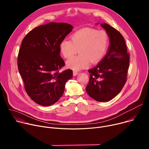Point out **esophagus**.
<instances>
[{
    "label": "esophagus",
    "mask_w": 149,
    "mask_h": 149,
    "mask_svg": "<svg viewBox=\"0 0 149 149\" xmlns=\"http://www.w3.org/2000/svg\"><path fill=\"white\" fill-rule=\"evenodd\" d=\"M78 72L77 71H73V75L74 76H76L77 75H78Z\"/></svg>",
    "instance_id": "34e87169"
}]
</instances>
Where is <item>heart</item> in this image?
<instances>
[{"label":"heart","mask_w":149,"mask_h":149,"mask_svg":"<svg viewBox=\"0 0 149 149\" xmlns=\"http://www.w3.org/2000/svg\"><path fill=\"white\" fill-rule=\"evenodd\" d=\"M109 38L105 31L93 28H84L75 32L71 40H62L59 44L61 53L65 58H71L78 52L80 54L67 62V67L78 71L87 68L90 61H100L108 50Z\"/></svg>","instance_id":"heart-1"}]
</instances>
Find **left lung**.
<instances>
[{
	"mask_svg": "<svg viewBox=\"0 0 149 149\" xmlns=\"http://www.w3.org/2000/svg\"><path fill=\"white\" fill-rule=\"evenodd\" d=\"M101 26L107 33L110 45L101 61L88 70L90 81L86 91L94 100L106 102L114 98L123 88L127 81L130 55L122 35L107 24Z\"/></svg>",
	"mask_w": 149,
	"mask_h": 149,
	"instance_id": "8db88e82",
	"label": "left lung"
}]
</instances>
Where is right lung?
<instances>
[{"label":"right lung","instance_id":"right-lung-1","mask_svg":"<svg viewBox=\"0 0 149 149\" xmlns=\"http://www.w3.org/2000/svg\"><path fill=\"white\" fill-rule=\"evenodd\" d=\"M66 23L51 22L31 31L23 39L17 57V67L25 90L36 103L49 106L57 102L65 90L72 71L60 72L65 62L59 44L72 31Z\"/></svg>","mask_w":149,"mask_h":149}]
</instances>
